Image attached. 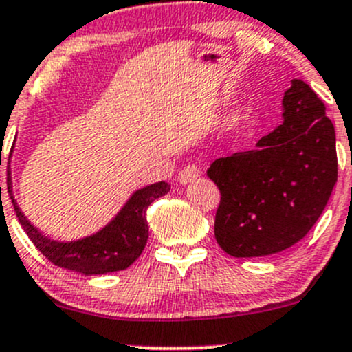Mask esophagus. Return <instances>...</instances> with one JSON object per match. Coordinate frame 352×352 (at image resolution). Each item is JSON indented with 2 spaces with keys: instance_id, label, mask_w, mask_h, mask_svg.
Instances as JSON below:
<instances>
[{
  "instance_id": "1",
  "label": "esophagus",
  "mask_w": 352,
  "mask_h": 352,
  "mask_svg": "<svg viewBox=\"0 0 352 352\" xmlns=\"http://www.w3.org/2000/svg\"><path fill=\"white\" fill-rule=\"evenodd\" d=\"M199 173H200V168L197 167L195 164L187 165V167H184V168L179 172V180H180V184H184V185L190 184L192 180H195L197 177H199Z\"/></svg>"
}]
</instances>
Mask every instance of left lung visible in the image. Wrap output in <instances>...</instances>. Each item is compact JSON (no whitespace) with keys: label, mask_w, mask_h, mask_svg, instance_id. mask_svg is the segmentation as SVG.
Instances as JSON below:
<instances>
[{"label":"left lung","mask_w":352,"mask_h":352,"mask_svg":"<svg viewBox=\"0 0 352 352\" xmlns=\"http://www.w3.org/2000/svg\"><path fill=\"white\" fill-rule=\"evenodd\" d=\"M284 122L256 148L217 158L207 175L220 204L215 239L229 256L262 257L306 237L338 182L334 125L302 80L283 98Z\"/></svg>","instance_id":"left-lung-1"}]
</instances>
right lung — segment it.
I'll return each mask as SVG.
<instances>
[{
    "label": "right lung",
    "mask_w": 352,
    "mask_h": 352,
    "mask_svg": "<svg viewBox=\"0 0 352 352\" xmlns=\"http://www.w3.org/2000/svg\"><path fill=\"white\" fill-rule=\"evenodd\" d=\"M168 190L167 182L138 188L102 230L78 241L60 242L46 237L25 217L13 197L11 179H8V194L16 217L36 249L58 267L75 270L83 276H102L130 267L144 252L148 239L146 208L153 200L168 194Z\"/></svg>",
    "instance_id": "obj_1"
}]
</instances>
